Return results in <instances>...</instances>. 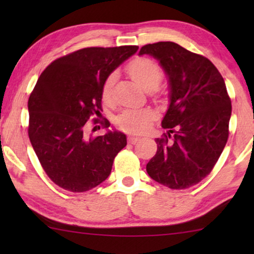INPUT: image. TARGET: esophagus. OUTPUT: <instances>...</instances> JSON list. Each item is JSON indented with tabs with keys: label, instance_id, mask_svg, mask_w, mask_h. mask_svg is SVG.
I'll return each instance as SVG.
<instances>
[{
	"label": "esophagus",
	"instance_id": "esophagus-1",
	"mask_svg": "<svg viewBox=\"0 0 254 254\" xmlns=\"http://www.w3.org/2000/svg\"><path fill=\"white\" fill-rule=\"evenodd\" d=\"M138 140H140V136H137V135H129L128 136V142L131 144H135Z\"/></svg>",
	"mask_w": 254,
	"mask_h": 254
}]
</instances>
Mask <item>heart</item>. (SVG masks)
Here are the masks:
<instances>
[{
  "label": "heart",
  "instance_id": "heart-1",
  "mask_svg": "<svg viewBox=\"0 0 254 254\" xmlns=\"http://www.w3.org/2000/svg\"><path fill=\"white\" fill-rule=\"evenodd\" d=\"M127 71L131 79L145 91L154 90L162 78V70L159 65L147 58L135 59L127 65ZM116 79L117 74L112 72L104 82L102 89L104 102H112V91ZM154 117V111L150 109L125 110L117 117L116 123L121 129L131 133H141L149 127Z\"/></svg>",
  "mask_w": 254,
  "mask_h": 254
}]
</instances>
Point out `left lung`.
I'll return each mask as SVG.
<instances>
[{"instance_id":"left-lung-1","label":"left lung","mask_w":254,"mask_h":254,"mask_svg":"<svg viewBox=\"0 0 254 254\" xmlns=\"http://www.w3.org/2000/svg\"><path fill=\"white\" fill-rule=\"evenodd\" d=\"M143 54L159 61L170 90L162 121L169 130L156 138L157 152L147 172L169 189H189L209 175L227 144L231 117L227 86L207 58L172 41L145 45L138 53Z\"/></svg>"}]
</instances>
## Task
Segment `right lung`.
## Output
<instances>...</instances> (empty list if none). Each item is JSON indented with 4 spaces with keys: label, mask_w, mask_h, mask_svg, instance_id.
I'll use <instances>...</instances> for the list:
<instances>
[{
    "label": "right lung",
    "mask_w": 254,
    "mask_h": 254,
    "mask_svg": "<svg viewBox=\"0 0 254 254\" xmlns=\"http://www.w3.org/2000/svg\"><path fill=\"white\" fill-rule=\"evenodd\" d=\"M137 50L83 48L57 59L38 78L27 103L29 137L46 175L64 190L81 193L98 186L126 147V135L118 130L89 136L86 121L100 114L105 79Z\"/></svg>",
    "instance_id": "right-lung-1"
}]
</instances>
